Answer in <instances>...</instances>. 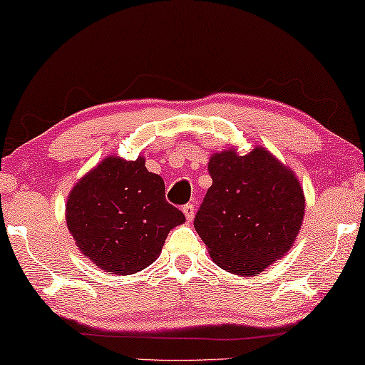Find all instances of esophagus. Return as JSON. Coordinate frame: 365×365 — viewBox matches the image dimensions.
Here are the masks:
<instances>
[{
	"mask_svg": "<svg viewBox=\"0 0 365 365\" xmlns=\"http://www.w3.org/2000/svg\"><path fill=\"white\" fill-rule=\"evenodd\" d=\"M182 213L186 215L187 222H192V220H194V213H195V207H194L192 204L184 205V207H182Z\"/></svg>",
	"mask_w": 365,
	"mask_h": 365,
	"instance_id": "34e87169",
	"label": "esophagus"
}]
</instances>
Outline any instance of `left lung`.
<instances>
[{"instance_id":"obj_1","label":"left lung","mask_w":365,"mask_h":365,"mask_svg":"<svg viewBox=\"0 0 365 365\" xmlns=\"http://www.w3.org/2000/svg\"><path fill=\"white\" fill-rule=\"evenodd\" d=\"M194 226L223 270L255 277L282 259L299 235L306 197L296 173L264 147L213 153Z\"/></svg>"}]
</instances>
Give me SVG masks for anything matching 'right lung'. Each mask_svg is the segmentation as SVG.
<instances>
[{"label":"right lung","instance_id":"1","mask_svg":"<svg viewBox=\"0 0 365 365\" xmlns=\"http://www.w3.org/2000/svg\"><path fill=\"white\" fill-rule=\"evenodd\" d=\"M186 222L165 199L163 178L145 158L110 155L86 173L66 200V225L83 257L108 274L152 265L168 232Z\"/></svg>","mask_w":365,"mask_h":365}]
</instances>
